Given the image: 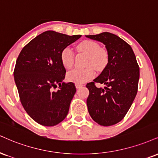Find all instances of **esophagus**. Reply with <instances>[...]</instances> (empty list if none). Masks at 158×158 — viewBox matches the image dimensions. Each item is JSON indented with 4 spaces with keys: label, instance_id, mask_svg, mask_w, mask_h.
I'll return each instance as SVG.
<instances>
[{
    "label": "esophagus",
    "instance_id": "34e87169",
    "mask_svg": "<svg viewBox=\"0 0 158 158\" xmlns=\"http://www.w3.org/2000/svg\"><path fill=\"white\" fill-rule=\"evenodd\" d=\"M75 85H76V87H77V88H79V87L83 86L82 84H78V83H76Z\"/></svg>",
    "mask_w": 158,
    "mask_h": 158
}]
</instances>
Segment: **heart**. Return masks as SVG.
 Wrapping results in <instances>:
<instances>
[{"label": "heart", "instance_id": "b5f03b06", "mask_svg": "<svg viewBox=\"0 0 158 158\" xmlns=\"http://www.w3.org/2000/svg\"><path fill=\"white\" fill-rule=\"evenodd\" d=\"M78 51L88 56L86 65L88 67L84 69L72 70L67 73V79L69 81L78 84L87 82L95 77L94 68L97 71H102L107 66L109 61V54L106 49L100 48L96 42L84 40L77 45ZM62 64L65 68H72L74 63V52L70 47L62 49L60 54Z\"/></svg>", "mask_w": 158, "mask_h": 158}]
</instances>
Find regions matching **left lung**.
<instances>
[{
    "mask_svg": "<svg viewBox=\"0 0 158 158\" xmlns=\"http://www.w3.org/2000/svg\"><path fill=\"white\" fill-rule=\"evenodd\" d=\"M105 45L109 61L102 73L87 83L88 112L93 120L102 126L118 123L130 110L138 92L140 71L135 55L128 43L109 32L86 35ZM96 83L106 85L103 89Z\"/></svg>",
    "mask_w": 158,
    "mask_h": 158,
    "instance_id": "1",
    "label": "left lung"
}]
</instances>
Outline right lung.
<instances>
[{"instance_id":"add662e5","label":"right lung","mask_w":158,"mask_h":158,"mask_svg":"<svg viewBox=\"0 0 158 158\" xmlns=\"http://www.w3.org/2000/svg\"><path fill=\"white\" fill-rule=\"evenodd\" d=\"M81 37L45 31L25 45L17 59L14 77L20 102L39 124L53 127L67 116L77 90L74 83L63 82L66 70L60 54ZM57 84L60 89L54 91Z\"/></svg>"}]
</instances>
